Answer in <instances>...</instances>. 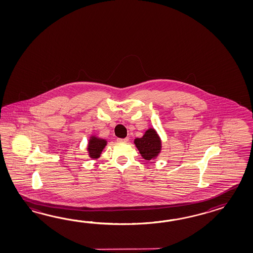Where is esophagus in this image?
<instances>
[{
    "mask_svg": "<svg viewBox=\"0 0 253 253\" xmlns=\"http://www.w3.org/2000/svg\"><path fill=\"white\" fill-rule=\"evenodd\" d=\"M128 140V137H126V138H118L119 142H127Z\"/></svg>",
    "mask_w": 253,
    "mask_h": 253,
    "instance_id": "1",
    "label": "esophagus"
}]
</instances>
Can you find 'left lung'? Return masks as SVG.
<instances>
[{"instance_id": "1", "label": "left lung", "mask_w": 253, "mask_h": 253, "mask_svg": "<svg viewBox=\"0 0 253 253\" xmlns=\"http://www.w3.org/2000/svg\"><path fill=\"white\" fill-rule=\"evenodd\" d=\"M134 143L140 155L148 161L155 159L161 152V139L154 128L147 129L141 138L134 139Z\"/></svg>"}]
</instances>
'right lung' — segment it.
I'll return each mask as SVG.
<instances>
[{
    "label": "right lung",
    "mask_w": 253,
    "mask_h": 253,
    "mask_svg": "<svg viewBox=\"0 0 253 253\" xmlns=\"http://www.w3.org/2000/svg\"><path fill=\"white\" fill-rule=\"evenodd\" d=\"M106 145H107V140L97 137L96 135H91L88 140V145L86 148L88 152V156L92 159H97L101 155L103 149L105 148Z\"/></svg>",
    "instance_id": "1"
}]
</instances>
